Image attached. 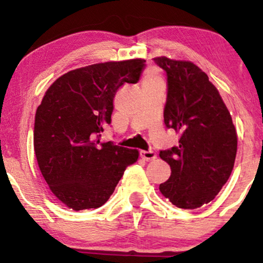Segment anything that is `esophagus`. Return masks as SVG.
<instances>
[{"instance_id": "1", "label": "esophagus", "mask_w": 263, "mask_h": 263, "mask_svg": "<svg viewBox=\"0 0 263 263\" xmlns=\"http://www.w3.org/2000/svg\"><path fill=\"white\" fill-rule=\"evenodd\" d=\"M140 156L142 157V159H144V161H153L157 157L153 151H141Z\"/></svg>"}]
</instances>
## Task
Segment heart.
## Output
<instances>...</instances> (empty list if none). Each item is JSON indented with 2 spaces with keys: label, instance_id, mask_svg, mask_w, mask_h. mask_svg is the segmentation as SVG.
I'll return each instance as SVG.
<instances>
[{
  "label": "heart",
  "instance_id": "obj_1",
  "mask_svg": "<svg viewBox=\"0 0 263 263\" xmlns=\"http://www.w3.org/2000/svg\"><path fill=\"white\" fill-rule=\"evenodd\" d=\"M156 81H161V78H159V75L156 73L155 70H151L147 73L146 78H144V84H149V83H156Z\"/></svg>",
  "mask_w": 263,
  "mask_h": 263
}]
</instances>
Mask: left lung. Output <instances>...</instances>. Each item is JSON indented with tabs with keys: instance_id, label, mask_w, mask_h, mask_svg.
<instances>
[{
	"instance_id": "8db88e82",
	"label": "left lung",
	"mask_w": 263,
	"mask_h": 263,
	"mask_svg": "<svg viewBox=\"0 0 263 263\" xmlns=\"http://www.w3.org/2000/svg\"><path fill=\"white\" fill-rule=\"evenodd\" d=\"M167 74L164 123L180 136L179 144L159 151L171 177L159 190L182 209L210 203L230 177L237 151L231 115L208 75L190 62L155 58Z\"/></svg>"
}]
</instances>
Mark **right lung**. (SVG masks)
Returning a JSON list of instances; mask_svg holds the SVG:
<instances>
[{"mask_svg": "<svg viewBox=\"0 0 263 263\" xmlns=\"http://www.w3.org/2000/svg\"><path fill=\"white\" fill-rule=\"evenodd\" d=\"M146 60L107 62L58 78L35 112L34 152L53 194L73 210L96 209L108 200L138 151L100 143L111 123L114 99L136 84Z\"/></svg>", "mask_w": 263, "mask_h": 263, "instance_id": "obj_1", "label": "right lung"}]
</instances>
